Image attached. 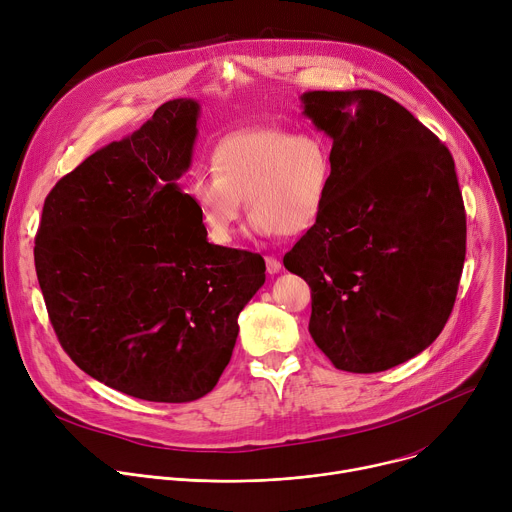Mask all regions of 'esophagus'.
<instances>
[{
  "instance_id": "34e87169",
  "label": "esophagus",
  "mask_w": 512,
  "mask_h": 512,
  "mask_svg": "<svg viewBox=\"0 0 512 512\" xmlns=\"http://www.w3.org/2000/svg\"><path fill=\"white\" fill-rule=\"evenodd\" d=\"M280 260L278 258H274V256H266V272L268 274H276L278 270H280Z\"/></svg>"
}]
</instances>
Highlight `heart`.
Instances as JSON below:
<instances>
[{
	"label": "heart",
	"mask_w": 512,
	"mask_h": 512,
	"mask_svg": "<svg viewBox=\"0 0 512 512\" xmlns=\"http://www.w3.org/2000/svg\"><path fill=\"white\" fill-rule=\"evenodd\" d=\"M211 173H193L185 197L211 244L234 240L242 199L258 236H299L323 217L335 181L331 142L319 132L258 126L225 136L211 152Z\"/></svg>",
	"instance_id": "b5f03b06"
}]
</instances>
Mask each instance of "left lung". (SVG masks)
Returning a JSON list of instances; mask_svg holds the SVG:
<instances>
[{"label": "left lung", "mask_w": 512, "mask_h": 512, "mask_svg": "<svg viewBox=\"0 0 512 512\" xmlns=\"http://www.w3.org/2000/svg\"><path fill=\"white\" fill-rule=\"evenodd\" d=\"M333 140L323 217L285 254L311 287L309 333L339 370L372 374L429 348L456 303L466 209L447 146L384 93L309 91Z\"/></svg>", "instance_id": "8db88e82"}]
</instances>
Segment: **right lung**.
<instances>
[{
	"label": "right lung",
	"instance_id": "add662e5",
	"mask_svg": "<svg viewBox=\"0 0 512 512\" xmlns=\"http://www.w3.org/2000/svg\"><path fill=\"white\" fill-rule=\"evenodd\" d=\"M199 103L173 99L48 193L34 264L52 329L91 378L150 403H191L230 364L264 258L207 242L177 181Z\"/></svg>",
	"mask_w": 512,
	"mask_h": 512
}]
</instances>
